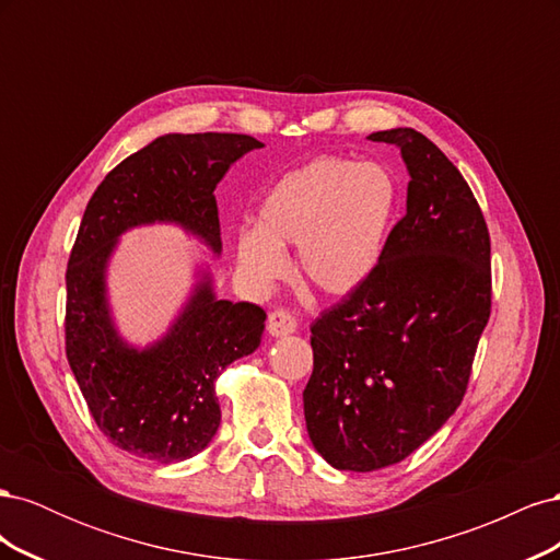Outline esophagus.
<instances>
[{
	"instance_id": "esophagus-1",
	"label": "esophagus",
	"mask_w": 560,
	"mask_h": 560,
	"mask_svg": "<svg viewBox=\"0 0 560 560\" xmlns=\"http://www.w3.org/2000/svg\"><path fill=\"white\" fill-rule=\"evenodd\" d=\"M266 327H268V334H270V336L280 338V336H290V334H294V331H296V327H299V322H296V317H294L290 311L276 308V311H270V313H268Z\"/></svg>"
}]
</instances>
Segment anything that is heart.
<instances>
[{"label":"heart","mask_w":560,"mask_h":560,"mask_svg":"<svg viewBox=\"0 0 560 560\" xmlns=\"http://www.w3.org/2000/svg\"><path fill=\"white\" fill-rule=\"evenodd\" d=\"M401 212V182L385 163L317 156L284 173L259 202L257 224L235 235V259L254 287H270L296 245L301 276L327 294H350L381 266Z\"/></svg>","instance_id":"1"}]
</instances>
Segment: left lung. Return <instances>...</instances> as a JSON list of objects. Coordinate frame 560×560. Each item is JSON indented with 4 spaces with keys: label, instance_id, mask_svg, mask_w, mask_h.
Wrapping results in <instances>:
<instances>
[{
    "label": "left lung",
    "instance_id": "left-lung-1",
    "mask_svg": "<svg viewBox=\"0 0 560 560\" xmlns=\"http://www.w3.org/2000/svg\"><path fill=\"white\" fill-rule=\"evenodd\" d=\"M409 167L376 273L311 327L303 413L336 469L401 463L460 406L490 317V235L460 171L413 128L371 132Z\"/></svg>",
    "mask_w": 560,
    "mask_h": 560
}]
</instances>
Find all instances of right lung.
<instances>
[{
	"label": "right lung",
	"mask_w": 560,
	"mask_h": 560,
	"mask_svg": "<svg viewBox=\"0 0 560 560\" xmlns=\"http://www.w3.org/2000/svg\"><path fill=\"white\" fill-rule=\"evenodd\" d=\"M261 147L238 132L163 135L118 163L83 212L65 273V352L100 432L132 455L179 463L212 442L222 420L214 381L259 348L266 313L257 303L217 299L202 273L159 343L128 346L105 284L118 235L173 222L219 254L214 189L235 161Z\"/></svg>",
	"instance_id": "obj_1"
}]
</instances>
